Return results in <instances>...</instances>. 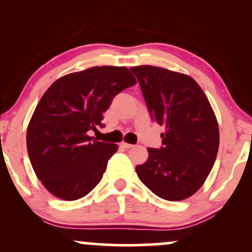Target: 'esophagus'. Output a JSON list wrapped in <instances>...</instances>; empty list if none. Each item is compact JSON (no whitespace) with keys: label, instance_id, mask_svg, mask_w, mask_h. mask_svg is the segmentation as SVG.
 <instances>
[{"label":"esophagus","instance_id":"obj_1","mask_svg":"<svg viewBox=\"0 0 252 252\" xmlns=\"http://www.w3.org/2000/svg\"><path fill=\"white\" fill-rule=\"evenodd\" d=\"M121 147H122V148L129 149V148H131V147H132V144H130V143H126V142H122V143H121Z\"/></svg>","mask_w":252,"mask_h":252}]
</instances>
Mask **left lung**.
<instances>
[{"mask_svg":"<svg viewBox=\"0 0 252 252\" xmlns=\"http://www.w3.org/2000/svg\"><path fill=\"white\" fill-rule=\"evenodd\" d=\"M150 118L166 131L136 167L140 180L164 200L189 198L202 186L219 148V128L206 94L193 78L156 66H135Z\"/></svg>","mask_w":252,"mask_h":252,"instance_id":"8db88e82","label":"left lung"}]
</instances>
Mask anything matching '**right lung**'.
<instances>
[{"mask_svg": "<svg viewBox=\"0 0 252 252\" xmlns=\"http://www.w3.org/2000/svg\"><path fill=\"white\" fill-rule=\"evenodd\" d=\"M135 84L124 66H96L66 74L47 89L28 124L27 150L48 192L77 200L102 180L118 146L90 132L103 128V114L114 97Z\"/></svg>", "mask_w": 252, "mask_h": 252, "instance_id": "obj_1", "label": "right lung"}]
</instances>
